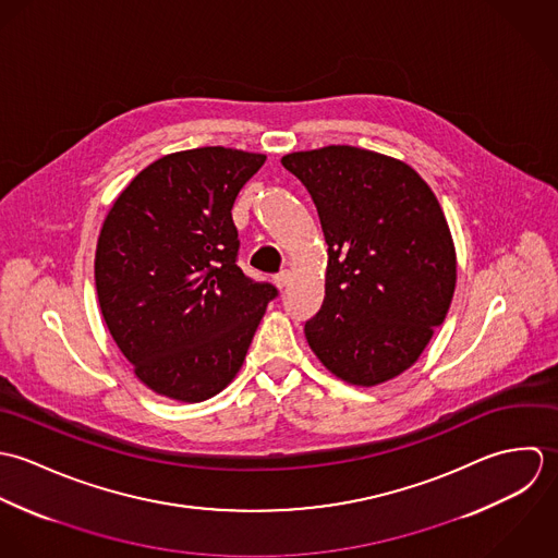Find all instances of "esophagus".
I'll return each mask as SVG.
<instances>
[{
  "label": "esophagus",
  "mask_w": 558,
  "mask_h": 558,
  "mask_svg": "<svg viewBox=\"0 0 558 558\" xmlns=\"http://www.w3.org/2000/svg\"><path fill=\"white\" fill-rule=\"evenodd\" d=\"M289 282H291V274H289V271H280L278 276H274V284H276L278 289L289 287Z\"/></svg>",
  "instance_id": "esophagus-1"
}]
</instances>
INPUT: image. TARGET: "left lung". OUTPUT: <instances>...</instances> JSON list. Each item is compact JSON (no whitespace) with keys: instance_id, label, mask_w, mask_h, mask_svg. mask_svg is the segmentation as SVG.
<instances>
[{"instance_id":"obj_1","label":"left lung","mask_w":558,"mask_h":558,"mask_svg":"<svg viewBox=\"0 0 558 558\" xmlns=\"http://www.w3.org/2000/svg\"><path fill=\"white\" fill-rule=\"evenodd\" d=\"M328 243L326 298L304 335L338 379L377 386L408 371L442 326L457 282L445 211L405 161L355 146L289 153Z\"/></svg>"}]
</instances>
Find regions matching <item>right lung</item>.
Returning <instances> with one entry per match:
<instances>
[{
    "instance_id": "right-lung-1",
    "label": "right lung",
    "mask_w": 558,
    "mask_h": 558,
    "mask_svg": "<svg viewBox=\"0 0 558 558\" xmlns=\"http://www.w3.org/2000/svg\"><path fill=\"white\" fill-rule=\"evenodd\" d=\"M265 155L203 146L163 155L113 201L95 282L108 330L153 392L201 403L234 379L278 291L236 267L232 205Z\"/></svg>"
}]
</instances>
